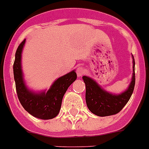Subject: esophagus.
<instances>
[{
    "mask_svg": "<svg viewBox=\"0 0 149 149\" xmlns=\"http://www.w3.org/2000/svg\"><path fill=\"white\" fill-rule=\"evenodd\" d=\"M84 72H85V70L82 67V66H78L77 68V77H81L84 74Z\"/></svg>",
    "mask_w": 149,
    "mask_h": 149,
    "instance_id": "obj_1",
    "label": "esophagus"
}]
</instances>
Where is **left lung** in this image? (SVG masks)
<instances>
[{"mask_svg":"<svg viewBox=\"0 0 149 149\" xmlns=\"http://www.w3.org/2000/svg\"><path fill=\"white\" fill-rule=\"evenodd\" d=\"M133 72L129 87L119 94H113L102 89L93 79L83 76L86 84V102L88 109L98 116H109L117 114L129 102L135 83V60L132 56Z\"/></svg>","mask_w":149,"mask_h":149,"instance_id":"1","label":"left lung"}]
</instances>
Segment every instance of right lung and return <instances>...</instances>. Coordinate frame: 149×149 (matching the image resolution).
Here are the masks:
<instances>
[{
  "mask_svg": "<svg viewBox=\"0 0 149 149\" xmlns=\"http://www.w3.org/2000/svg\"><path fill=\"white\" fill-rule=\"evenodd\" d=\"M26 39L18 47L15 54L14 76L16 90L22 106L33 116L40 119H51L60 112L63 97L69 86L77 78L75 70L56 79L48 90L34 92L27 88L21 66L22 51Z\"/></svg>",
  "mask_w": 149,
  "mask_h": 149,
  "instance_id": "obj_1",
  "label": "right lung"
}]
</instances>
